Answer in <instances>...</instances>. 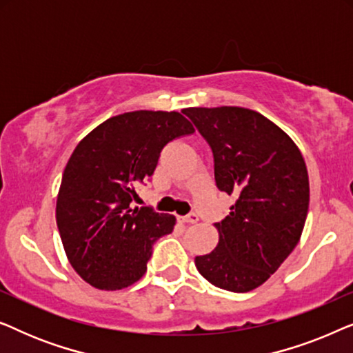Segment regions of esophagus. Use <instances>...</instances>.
<instances>
[{
	"label": "esophagus",
	"instance_id": "esophagus-1",
	"mask_svg": "<svg viewBox=\"0 0 353 353\" xmlns=\"http://www.w3.org/2000/svg\"><path fill=\"white\" fill-rule=\"evenodd\" d=\"M181 221H185V223H197L199 221V215L196 212H191V214L181 216Z\"/></svg>",
	"mask_w": 353,
	"mask_h": 353
}]
</instances>
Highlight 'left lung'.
Returning <instances> with one entry per match:
<instances>
[{"instance_id":"8db88e82","label":"left lung","mask_w":353,"mask_h":353,"mask_svg":"<svg viewBox=\"0 0 353 353\" xmlns=\"http://www.w3.org/2000/svg\"><path fill=\"white\" fill-rule=\"evenodd\" d=\"M183 114L212 149L216 188L238 196L215 223L219 245L196 257V267L216 288L252 291L301 239L310 201L305 162L292 139L255 110L221 105Z\"/></svg>"}]
</instances>
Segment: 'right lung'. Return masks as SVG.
Returning <instances> with one entry per match:
<instances>
[{"label": "right lung", "mask_w": 353, "mask_h": 353, "mask_svg": "<svg viewBox=\"0 0 353 353\" xmlns=\"http://www.w3.org/2000/svg\"><path fill=\"white\" fill-rule=\"evenodd\" d=\"M191 133L180 112L134 110L98 125L72 152L56 221L67 259L91 286L117 291L146 273L154 243L176 220L152 207L132 209L134 186L152 176L167 143Z\"/></svg>", "instance_id": "add662e5"}]
</instances>
